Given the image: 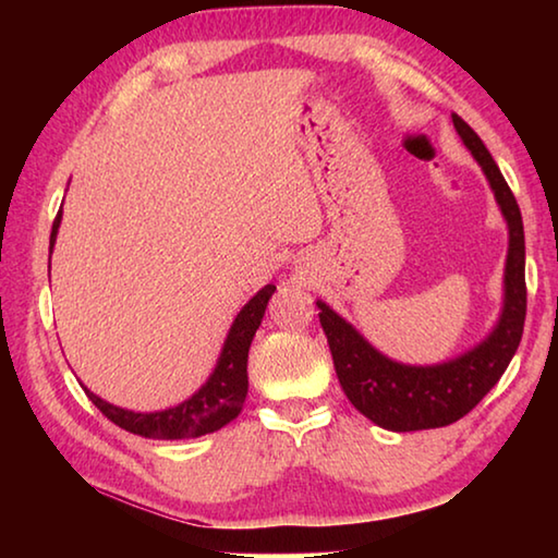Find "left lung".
I'll list each match as a JSON object with an SVG mask.
<instances>
[{
  "mask_svg": "<svg viewBox=\"0 0 558 558\" xmlns=\"http://www.w3.org/2000/svg\"><path fill=\"white\" fill-rule=\"evenodd\" d=\"M462 145L483 167L509 233L505 292L499 317L483 342L438 364H403L381 354L359 329L317 300L319 325L327 335L337 379L354 409L379 428L393 433L442 428L460 421L483 401L512 362L524 332V226L514 194L465 120L452 116Z\"/></svg>",
  "mask_w": 558,
  "mask_h": 558,
  "instance_id": "1",
  "label": "left lung"
}]
</instances>
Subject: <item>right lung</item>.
<instances>
[{
    "label": "right lung",
    "mask_w": 558,
    "mask_h": 558,
    "mask_svg": "<svg viewBox=\"0 0 558 558\" xmlns=\"http://www.w3.org/2000/svg\"><path fill=\"white\" fill-rule=\"evenodd\" d=\"M61 219L63 211L59 209L51 229L49 253L53 251L56 235H59ZM272 292H276V286H266L245 302L241 313L235 315L229 335L223 339L221 354L216 359L209 379L202 384L199 391H194L186 401L172 405V409L137 413L102 401L100 396L86 389V386H83V391L88 393V399L98 405L106 418H110L116 426L125 428L128 433H135V436L143 438L184 440L199 438L206 436V433L223 428L243 409L245 393H248V372H245L248 369V349L253 337H256V329L263 323V315H266Z\"/></svg>",
    "instance_id": "1"
}]
</instances>
